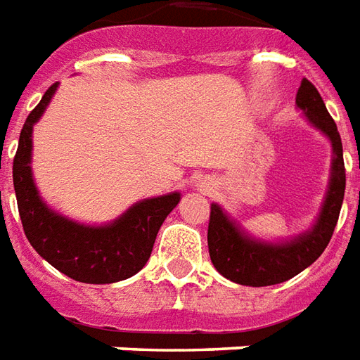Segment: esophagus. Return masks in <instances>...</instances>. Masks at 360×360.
<instances>
[{"label":"esophagus","mask_w":360,"mask_h":360,"mask_svg":"<svg viewBox=\"0 0 360 360\" xmlns=\"http://www.w3.org/2000/svg\"><path fill=\"white\" fill-rule=\"evenodd\" d=\"M198 188H200L201 192H209V190H211V184H209L207 180H201L200 184H198Z\"/></svg>","instance_id":"esophagus-1"}]
</instances>
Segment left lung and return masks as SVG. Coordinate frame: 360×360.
<instances>
[{
	"label": "left lung",
	"mask_w": 360,
	"mask_h": 360,
	"mask_svg": "<svg viewBox=\"0 0 360 360\" xmlns=\"http://www.w3.org/2000/svg\"><path fill=\"white\" fill-rule=\"evenodd\" d=\"M297 106L304 112L308 122L323 135H328L331 141L333 159L328 193L312 229L283 242L252 238L236 225V221L226 215L223 207L211 203L207 229L209 256L219 274L238 285L267 287L298 275L322 256L338 225L345 193L343 145L338 126L326 108L318 89L308 79H302L298 86Z\"/></svg>",
	"instance_id": "left-lung-1"
}]
</instances>
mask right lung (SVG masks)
I'll return each instance as SVG.
<instances>
[{"label": "right lung", "instance_id": "add662e5", "mask_svg": "<svg viewBox=\"0 0 360 360\" xmlns=\"http://www.w3.org/2000/svg\"><path fill=\"white\" fill-rule=\"evenodd\" d=\"M58 83H53L30 112L13 159V186L22 231L30 246L46 262L71 279L93 285L124 281L143 269L167 215L178 205L180 193L172 192L143 200L108 225L91 226L56 213L38 195L30 170L32 126L44 114Z\"/></svg>", "mask_w": 360, "mask_h": 360}]
</instances>
